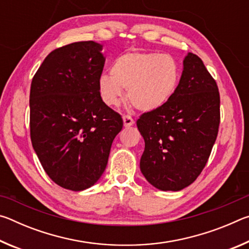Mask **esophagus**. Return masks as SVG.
I'll list each match as a JSON object with an SVG mask.
<instances>
[{
    "label": "esophagus",
    "instance_id": "obj_1",
    "mask_svg": "<svg viewBox=\"0 0 249 249\" xmlns=\"http://www.w3.org/2000/svg\"><path fill=\"white\" fill-rule=\"evenodd\" d=\"M123 122H124L125 127H129V126H133L134 123H135L134 120L129 115H124L123 116Z\"/></svg>",
    "mask_w": 249,
    "mask_h": 249
}]
</instances>
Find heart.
Here are the masks:
<instances>
[{"instance_id": "1", "label": "heart", "mask_w": 249, "mask_h": 249, "mask_svg": "<svg viewBox=\"0 0 249 249\" xmlns=\"http://www.w3.org/2000/svg\"><path fill=\"white\" fill-rule=\"evenodd\" d=\"M180 67L168 54L127 52L111 66V75L102 74L98 88L107 107H117L127 90V99L142 112H155L169 102L178 89Z\"/></svg>"}]
</instances>
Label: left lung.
I'll return each mask as SVG.
<instances>
[{
	"instance_id": "left-lung-1",
	"label": "left lung",
	"mask_w": 249,
	"mask_h": 249,
	"mask_svg": "<svg viewBox=\"0 0 249 249\" xmlns=\"http://www.w3.org/2000/svg\"><path fill=\"white\" fill-rule=\"evenodd\" d=\"M220 125V93L203 61L188 53L175 95L144 113L137 127L145 141L141 171L161 191H180L203 170Z\"/></svg>"
}]
</instances>
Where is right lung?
<instances>
[{
    "label": "right lung",
    "instance_id": "obj_1",
    "mask_svg": "<svg viewBox=\"0 0 249 249\" xmlns=\"http://www.w3.org/2000/svg\"><path fill=\"white\" fill-rule=\"evenodd\" d=\"M102 47L89 40L54 49L31 86L33 148L49 178L71 191L98 182L123 127L121 115L99 92L105 62Z\"/></svg>",
    "mask_w": 249,
    "mask_h": 249
}]
</instances>
